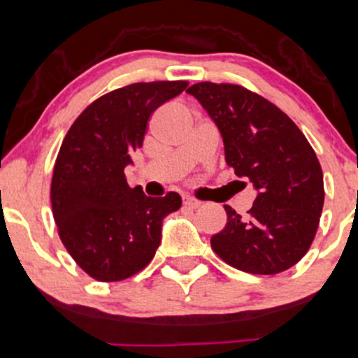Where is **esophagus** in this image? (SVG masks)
<instances>
[{
    "instance_id": "1",
    "label": "esophagus",
    "mask_w": 358,
    "mask_h": 358,
    "mask_svg": "<svg viewBox=\"0 0 358 358\" xmlns=\"http://www.w3.org/2000/svg\"><path fill=\"white\" fill-rule=\"evenodd\" d=\"M183 206H185V208H189V209H197L199 206H201V202H199L197 199H194V197H183Z\"/></svg>"
}]
</instances>
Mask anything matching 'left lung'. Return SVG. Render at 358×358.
<instances>
[{"mask_svg": "<svg viewBox=\"0 0 358 358\" xmlns=\"http://www.w3.org/2000/svg\"><path fill=\"white\" fill-rule=\"evenodd\" d=\"M187 92L220 129L228 166L257 189L247 217L224 206L227 227L210 247L227 264L250 274L289 269L314 242L324 206L314 149L287 113L242 85L199 82Z\"/></svg>", "mask_w": 358, "mask_h": 358, "instance_id": "left-lung-1", "label": "left lung"}]
</instances>
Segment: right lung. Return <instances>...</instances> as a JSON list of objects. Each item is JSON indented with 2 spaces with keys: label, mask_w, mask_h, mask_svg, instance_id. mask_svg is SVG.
<instances>
[{
  "label": "right lung",
  "mask_w": 358,
  "mask_h": 358,
  "mask_svg": "<svg viewBox=\"0 0 358 358\" xmlns=\"http://www.w3.org/2000/svg\"><path fill=\"white\" fill-rule=\"evenodd\" d=\"M187 80L137 82L97 97L78 115L59 148L51 180L58 235L77 266L97 281L141 273L161 243L166 214L182 197L130 189L125 166L142 148L148 122Z\"/></svg>",
  "instance_id": "right-lung-1"
}]
</instances>
